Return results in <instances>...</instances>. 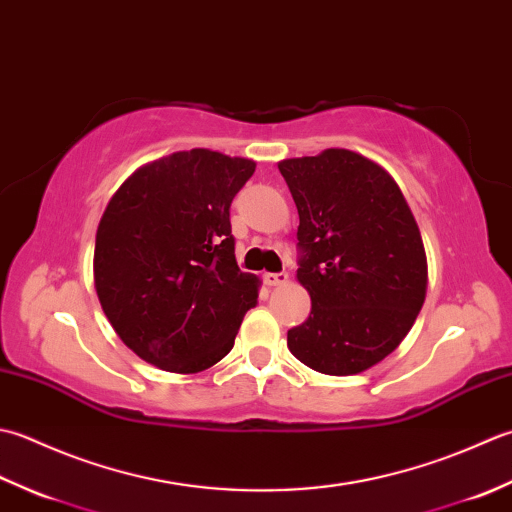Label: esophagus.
<instances>
[{"mask_svg": "<svg viewBox=\"0 0 512 512\" xmlns=\"http://www.w3.org/2000/svg\"><path fill=\"white\" fill-rule=\"evenodd\" d=\"M287 278H289V276L285 274V271H280V274H271V271H267V274H263V280H265L267 287H280V285H285Z\"/></svg>", "mask_w": 512, "mask_h": 512, "instance_id": "34e87169", "label": "esophagus"}]
</instances>
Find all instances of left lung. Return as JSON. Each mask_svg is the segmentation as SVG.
<instances>
[{
	"instance_id": "obj_1",
	"label": "left lung",
	"mask_w": 512,
	"mask_h": 512,
	"mask_svg": "<svg viewBox=\"0 0 512 512\" xmlns=\"http://www.w3.org/2000/svg\"><path fill=\"white\" fill-rule=\"evenodd\" d=\"M298 207L296 278L311 311L287 331L309 369L356 375L398 349L426 298V252L393 176L358 152L329 148L278 163Z\"/></svg>"
}]
</instances>
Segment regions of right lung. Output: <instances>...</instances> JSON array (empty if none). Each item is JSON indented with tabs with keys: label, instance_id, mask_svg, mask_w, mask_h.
I'll use <instances>...</instances> for the list:
<instances>
[{
	"label": "right lung",
	"instance_id": "obj_1",
	"mask_svg": "<svg viewBox=\"0 0 512 512\" xmlns=\"http://www.w3.org/2000/svg\"><path fill=\"white\" fill-rule=\"evenodd\" d=\"M254 170L252 159L194 148L141 165L110 198L95 289L141 360L198 373L232 351L260 280L238 269L229 205Z\"/></svg>",
	"mask_w": 512,
	"mask_h": 512
}]
</instances>
